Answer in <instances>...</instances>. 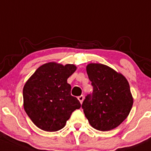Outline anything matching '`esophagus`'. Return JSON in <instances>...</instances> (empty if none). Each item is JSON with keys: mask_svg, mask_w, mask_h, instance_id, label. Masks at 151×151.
<instances>
[{"mask_svg": "<svg viewBox=\"0 0 151 151\" xmlns=\"http://www.w3.org/2000/svg\"><path fill=\"white\" fill-rule=\"evenodd\" d=\"M78 99L79 100L80 103H81V104H82L83 100H84V96H83V95H81V96H78Z\"/></svg>", "mask_w": 151, "mask_h": 151, "instance_id": "34e87169", "label": "esophagus"}]
</instances>
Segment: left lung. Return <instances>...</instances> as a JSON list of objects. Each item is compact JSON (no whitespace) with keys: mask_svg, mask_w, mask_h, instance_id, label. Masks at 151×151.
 Returning a JSON list of instances; mask_svg holds the SVG:
<instances>
[{"mask_svg":"<svg viewBox=\"0 0 151 151\" xmlns=\"http://www.w3.org/2000/svg\"><path fill=\"white\" fill-rule=\"evenodd\" d=\"M87 73L93 90L81 105L84 115L93 128L113 130L124 122L133 106L128 81L123 75L104 64H89Z\"/></svg>","mask_w":151,"mask_h":151,"instance_id":"left-lung-1","label":"left lung"}]
</instances>
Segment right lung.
<instances>
[{
  "instance_id": "add662e5",
  "label": "right lung",
  "mask_w": 151,
  "mask_h": 151,
  "mask_svg": "<svg viewBox=\"0 0 151 151\" xmlns=\"http://www.w3.org/2000/svg\"><path fill=\"white\" fill-rule=\"evenodd\" d=\"M76 70L73 64L47 63L27 80L23 89L24 107L38 128L48 132L61 130L72 113L81 107L67 83Z\"/></svg>"
}]
</instances>
